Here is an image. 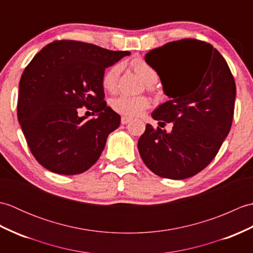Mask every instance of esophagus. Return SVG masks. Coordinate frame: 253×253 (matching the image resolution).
I'll use <instances>...</instances> for the list:
<instances>
[{
  "label": "esophagus",
  "mask_w": 253,
  "mask_h": 253,
  "mask_svg": "<svg viewBox=\"0 0 253 253\" xmlns=\"http://www.w3.org/2000/svg\"><path fill=\"white\" fill-rule=\"evenodd\" d=\"M131 121V118L130 117H127V116H123L122 117V120H121V123L123 124V125H125V124H127V123H129Z\"/></svg>",
  "instance_id": "34e87169"
}]
</instances>
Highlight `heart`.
<instances>
[{
  "mask_svg": "<svg viewBox=\"0 0 253 253\" xmlns=\"http://www.w3.org/2000/svg\"><path fill=\"white\" fill-rule=\"evenodd\" d=\"M131 66L139 76H140L147 84H151L158 80V74L149 64L141 60V58H135L131 61ZM122 66L120 64L111 66L106 69L102 77V85L107 91H113L116 88L117 80L120 77ZM111 105L113 110L117 113L127 116H136L146 110L149 106V100L142 95H128L121 94L112 100Z\"/></svg>",
  "mask_w": 253,
  "mask_h": 253,
  "instance_id": "1",
  "label": "heart"
}]
</instances>
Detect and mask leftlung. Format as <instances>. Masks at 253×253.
<instances>
[{"label":"left lung","instance_id":"1","mask_svg":"<svg viewBox=\"0 0 253 253\" xmlns=\"http://www.w3.org/2000/svg\"><path fill=\"white\" fill-rule=\"evenodd\" d=\"M146 61L158 73L169 100L151 116L173 123L170 132L147 124L139 138L143 163L155 175L185 179L215 158L233 123L236 84L225 58L196 39L169 42L148 52Z\"/></svg>","mask_w":253,"mask_h":253}]
</instances>
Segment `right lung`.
Masks as SVG:
<instances>
[{
    "label": "right lung",
    "mask_w": 253,
    "mask_h": 253,
    "mask_svg": "<svg viewBox=\"0 0 253 253\" xmlns=\"http://www.w3.org/2000/svg\"><path fill=\"white\" fill-rule=\"evenodd\" d=\"M128 51H110L74 40L54 41L21 75L17 116L31 153L61 175L89 169L118 128L121 116L106 105L102 77ZM85 106L96 117H79Z\"/></svg>",
    "instance_id": "right-lung-1"
}]
</instances>
